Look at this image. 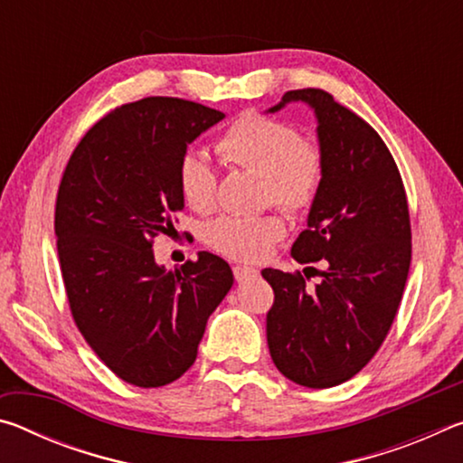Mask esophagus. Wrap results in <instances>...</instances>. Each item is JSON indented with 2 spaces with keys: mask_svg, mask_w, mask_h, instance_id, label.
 Listing matches in <instances>:
<instances>
[{
  "mask_svg": "<svg viewBox=\"0 0 463 463\" xmlns=\"http://www.w3.org/2000/svg\"><path fill=\"white\" fill-rule=\"evenodd\" d=\"M232 273H234V279H237V281H247V279L260 278V269L249 268V265H234Z\"/></svg>",
  "mask_w": 463,
  "mask_h": 463,
  "instance_id": "34e87169",
  "label": "esophagus"
}]
</instances>
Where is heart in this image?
I'll return each mask as SVG.
<instances>
[{
  "label": "heart",
  "mask_w": 463,
  "mask_h": 463,
  "mask_svg": "<svg viewBox=\"0 0 463 463\" xmlns=\"http://www.w3.org/2000/svg\"><path fill=\"white\" fill-rule=\"evenodd\" d=\"M216 151L234 167L263 179V200L298 214L315 203L325 177V153L315 138L300 137L294 124L260 112L237 116L216 140ZM177 185L195 213H210L216 203L218 175L208 159L187 151L179 159ZM279 213L260 216H221L208 226V245L231 260L257 261L284 239Z\"/></svg>",
  "instance_id": "obj_1"
}]
</instances>
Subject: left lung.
Masks as SVG:
<instances>
[{
    "instance_id": "8db88e82",
    "label": "left lung",
    "mask_w": 463,
    "mask_h": 463,
    "mask_svg": "<svg viewBox=\"0 0 463 463\" xmlns=\"http://www.w3.org/2000/svg\"><path fill=\"white\" fill-rule=\"evenodd\" d=\"M318 120L325 177L298 234V263L326 261L308 288L302 273L263 269L273 288L268 345L278 370L300 386L333 388L370 364L401 307L411 268V216L394 156L370 124L331 93L286 91Z\"/></svg>"
}]
</instances>
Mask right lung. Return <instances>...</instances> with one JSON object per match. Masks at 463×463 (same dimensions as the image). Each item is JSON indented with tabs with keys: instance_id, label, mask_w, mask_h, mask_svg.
<instances>
[{
	"instance_id": "1",
	"label": "right lung",
	"mask_w": 463,
	"mask_h": 463,
	"mask_svg": "<svg viewBox=\"0 0 463 463\" xmlns=\"http://www.w3.org/2000/svg\"><path fill=\"white\" fill-rule=\"evenodd\" d=\"M222 118L179 98L124 104L85 132L62 174L54 234L69 308L96 355L132 386L182 378L232 286L218 255L202 250L175 271L153 255V239L174 232L184 208L179 159Z\"/></svg>"
}]
</instances>
